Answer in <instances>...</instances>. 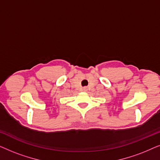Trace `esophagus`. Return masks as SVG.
<instances>
[{
  "label": "esophagus",
  "instance_id": "esophagus-1",
  "mask_svg": "<svg viewBox=\"0 0 160 160\" xmlns=\"http://www.w3.org/2000/svg\"><path fill=\"white\" fill-rule=\"evenodd\" d=\"M83 90H84V91H86V90H87V89H86V88H84V89H83Z\"/></svg>",
  "mask_w": 160,
  "mask_h": 160
}]
</instances>
